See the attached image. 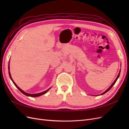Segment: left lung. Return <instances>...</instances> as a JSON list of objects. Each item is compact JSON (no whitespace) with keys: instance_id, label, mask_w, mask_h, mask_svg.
<instances>
[{"instance_id":"1","label":"left lung","mask_w":129,"mask_h":129,"mask_svg":"<svg viewBox=\"0 0 129 129\" xmlns=\"http://www.w3.org/2000/svg\"><path fill=\"white\" fill-rule=\"evenodd\" d=\"M120 71H119V74H118V76H117V77H116V80L114 81V82H113L112 83V84L111 85V86L110 87H109L107 90H105L104 92H103V93H101V94H100V95H103V94H104V93H106L107 92H108L109 90H110L111 89V88L113 87V85H114L115 84V83H116V82L117 81V79H118V78L119 77V75H120Z\"/></svg>"}]
</instances>
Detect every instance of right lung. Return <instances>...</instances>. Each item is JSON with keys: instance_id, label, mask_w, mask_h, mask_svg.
Listing matches in <instances>:
<instances>
[{"instance_id": "add662e5", "label": "right lung", "mask_w": 129, "mask_h": 129, "mask_svg": "<svg viewBox=\"0 0 129 129\" xmlns=\"http://www.w3.org/2000/svg\"><path fill=\"white\" fill-rule=\"evenodd\" d=\"M8 68H9V76H10V78H11V80L12 81V82H13V83H14V84L15 85V86L19 90V91H20V92H21L22 93H24V95H25L26 96H30V97H38V96H41V95H44V94H45V93H46L50 89V88H49V89H48V90H46V91H44V92H40V93H34V94H31V93H26V92H25V91H24L23 90H22L21 89H20L19 88V87H18V85L15 83V82H14L13 81V79H12V77H11V74H10V71H9V70H10V66H9V67H8Z\"/></svg>"}]
</instances>
